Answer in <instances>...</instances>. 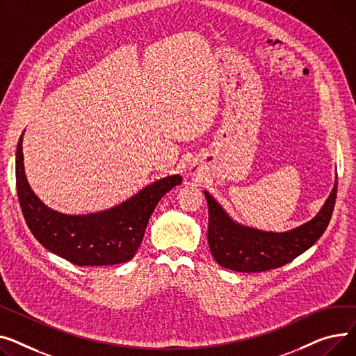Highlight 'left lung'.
<instances>
[{"mask_svg": "<svg viewBox=\"0 0 356 356\" xmlns=\"http://www.w3.org/2000/svg\"><path fill=\"white\" fill-rule=\"evenodd\" d=\"M338 177L327 200L310 221L284 233L263 232L234 221L220 202L204 191L208 204V244L216 261L241 273H257L284 266L315 244L335 208Z\"/></svg>", "mask_w": 356, "mask_h": 356, "instance_id": "left-lung-1", "label": "left lung"}]
</instances>
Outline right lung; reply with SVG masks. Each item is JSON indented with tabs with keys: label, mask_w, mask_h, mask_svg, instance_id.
I'll return each instance as SVG.
<instances>
[{
	"label": "right lung",
	"mask_w": 356,
	"mask_h": 356,
	"mask_svg": "<svg viewBox=\"0 0 356 356\" xmlns=\"http://www.w3.org/2000/svg\"><path fill=\"white\" fill-rule=\"evenodd\" d=\"M23 136L24 132L17 143L15 185L26 222L41 245L76 266H112L134 259L159 200L182 182L181 175H170L109 210L63 214L49 208L31 190L24 171Z\"/></svg>",
	"instance_id": "1"
}]
</instances>
